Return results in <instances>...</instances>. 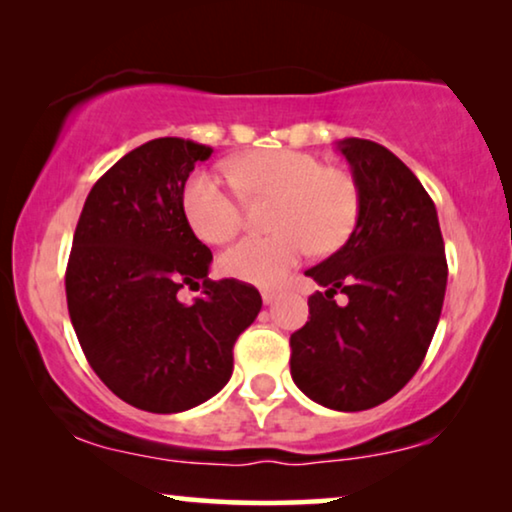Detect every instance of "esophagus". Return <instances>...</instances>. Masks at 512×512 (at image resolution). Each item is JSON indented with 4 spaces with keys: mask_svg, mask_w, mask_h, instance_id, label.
<instances>
[{
    "mask_svg": "<svg viewBox=\"0 0 512 512\" xmlns=\"http://www.w3.org/2000/svg\"><path fill=\"white\" fill-rule=\"evenodd\" d=\"M261 296H263V303H265V305H272V303H275V300L279 298L277 291H270V289H265V291L261 293Z\"/></svg>",
    "mask_w": 512,
    "mask_h": 512,
    "instance_id": "34e87169",
    "label": "esophagus"
}]
</instances>
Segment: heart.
<instances>
[{"mask_svg":"<svg viewBox=\"0 0 512 512\" xmlns=\"http://www.w3.org/2000/svg\"><path fill=\"white\" fill-rule=\"evenodd\" d=\"M230 177L249 198L277 200L270 214L275 233L244 237L221 258V268L242 282L279 284L307 249L317 254L340 249L359 223L356 179L340 167H326L312 153L249 151L230 163ZM181 202L195 235L209 244H226L242 230V198L221 174L195 172Z\"/></svg>","mask_w":512,"mask_h":512,"instance_id":"b5f03b06","label":"heart"}]
</instances>
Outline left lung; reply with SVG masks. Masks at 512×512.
I'll return each instance as SVG.
<instances>
[{
	"mask_svg": "<svg viewBox=\"0 0 512 512\" xmlns=\"http://www.w3.org/2000/svg\"><path fill=\"white\" fill-rule=\"evenodd\" d=\"M359 184L354 233L305 272L310 321L291 335V377L324 408L359 412L398 394L422 366L445 300L447 261L436 205L382 144L338 142ZM346 293L338 306L332 296Z\"/></svg>",
	"mask_w": 512,
	"mask_h": 512,
	"instance_id": "obj_1",
	"label": "left lung"
}]
</instances>
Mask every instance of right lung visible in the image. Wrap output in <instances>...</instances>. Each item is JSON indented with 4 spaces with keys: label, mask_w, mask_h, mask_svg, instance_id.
Instances as JSON below:
<instances>
[{
    "label": "right lung",
    "mask_w": 512,
    "mask_h": 512,
    "mask_svg": "<svg viewBox=\"0 0 512 512\" xmlns=\"http://www.w3.org/2000/svg\"><path fill=\"white\" fill-rule=\"evenodd\" d=\"M205 144L160 137L111 165L76 223L65 289L69 319L97 377L125 403L170 415L226 387L233 347L261 293L207 277L212 251L188 226L184 186ZM184 285L203 286L193 304Z\"/></svg>",
    "instance_id": "right-lung-1"
}]
</instances>
